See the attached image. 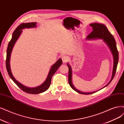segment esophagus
I'll use <instances>...</instances> for the list:
<instances>
[{
  "label": "esophagus",
  "mask_w": 124,
  "mask_h": 124,
  "mask_svg": "<svg viewBox=\"0 0 124 124\" xmlns=\"http://www.w3.org/2000/svg\"><path fill=\"white\" fill-rule=\"evenodd\" d=\"M62 59L63 63H66L68 61V58L66 56H62Z\"/></svg>",
  "instance_id": "obj_1"
}]
</instances>
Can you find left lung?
Returning <instances> with one entry per match:
<instances>
[{
    "label": "left lung",
    "instance_id": "8db88e82",
    "mask_svg": "<svg viewBox=\"0 0 124 124\" xmlns=\"http://www.w3.org/2000/svg\"><path fill=\"white\" fill-rule=\"evenodd\" d=\"M90 25L92 27L93 31L90 34L87 36L86 39V40H93V39H101L103 40V41L106 44V45L108 46L110 49L113 58V66L111 78L109 82L105 86L101 88L100 90L103 89L104 88L107 86L108 85L111 83V82L115 76L117 66L118 62V52L117 50L116 44V40L113 35L110 33L108 31V29L107 28L105 25L102 23H92L90 24ZM67 65L69 68V74H68V82L70 85V87L73 89L74 91L78 92L79 93L82 94H90L95 92H96L98 91L92 92H84L81 91L78 89H76L72 83V68L70 64L67 62Z\"/></svg>",
    "mask_w": 124,
    "mask_h": 124
}]
</instances>
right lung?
I'll use <instances>...</instances> for the list:
<instances>
[{
  "instance_id": "add662e5",
  "label": "right lung",
  "mask_w": 124,
  "mask_h": 124,
  "mask_svg": "<svg viewBox=\"0 0 124 124\" xmlns=\"http://www.w3.org/2000/svg\"><path fill=\"white\" fill-rule=\"evenodd\" d=\"M36 23H23L18 25L14 32L12 34V37L11 40L8 44V48L7 50V58H6V68L8 71V73L9 75L10 78L17 85L19 88H20L24 92L29 93V94H36L44 92L49 89L51 83V79L53 75L55 74V72L57 70L58 68L60 67L62 63V61L61 58L58 59L57 61L54 64L51 66L50 71L49 72L48 75L47 76L45 82L42 83L41 85L36 87H28L24 86L23 85L21 84L13 76L10 67V58L12 51L13 48L15 44L16 41L17 40L18 38L20 36L21 33L23 32V29L25 28H35L36 27Z\"/></svg>"
}]
</instances>
